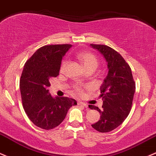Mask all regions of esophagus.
<instances>
[{"instance_id": "obj_1", "label": "esophagus", "mask_w": 156, "mask_h": 156, "mask_svg": "<svg viewBox=\"0 0 156 156\" xmlns=\"http://www.w3.org/2000/svg\"><path fill=\"white\" fill-rule=\"evenodd\" d=\"M78 105H82V106H83V107H84V108H88L87 105L86 103L82 102V101H78Z\"/></svg>"}]
</instances>
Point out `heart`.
<instances>
[{"instance_id": "obj_1", "label": "heart", "mask_w": 156, "mask_h": 156, "mask_svg": "<svg viewBox=\"0 0 156 156\" xmlns=\"http://www.w3.org/2000/svg\"><path fill=\"white\" fill-rule=\"evenodd\" d=\"M78 60L81 61V63H82L83 66L84 67L85 69H96V67L98 66V60L96 58V57L93 54L90 53V52L87 51H82L80 52L78 55ZM67 64L66 60H64V61L62 63L61 65V71H63L66 67V66ZM74 89L76 91L81 93L82 91V89H81V87L79 86H75L74 87Z\"/></svg>"}]
</instances>
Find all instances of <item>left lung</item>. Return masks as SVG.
<instances>
[{"label":"left lung","instance_id":"1","mask_svg":"<svg viewBox=\"0 0 156 156\" xmlns=\"http://www.w3.org/2000/svg\"><path fill=\"white\" fill-rule=\"evenodd\" d=\"M90 46L102 55L108 66V75L100 87L102 109L89 105L101 114L92 127L99 132H108L120 126L130 113L135 83L130 66L117 51L105 45Z\"/></svg>","mask_w":156,"mask_h":156}]
</instances>
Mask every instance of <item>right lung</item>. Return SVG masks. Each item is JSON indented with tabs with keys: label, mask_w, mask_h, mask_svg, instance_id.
Here are the masks:
<instances>
[{
	"label": "right lung",
	"mask_w": 156,
	"mask_h": 156,
	"mask_svg": "<svg viewBox=\"0 0 156 156\" xmlns=\"http://www.w3.org/2000/svg\"><path fill=\"white\" fill-rule=\"evenodd\" d=\"M72 45H50L39 48L24 66L20 79L23 107L35 126L49 130L60 125L69 109L76 105L75 99L53 97L47 87L51 78L59 75L60 65Z\"/></svg>",
	"instance_id": "obj_1"
}]
</instances>
